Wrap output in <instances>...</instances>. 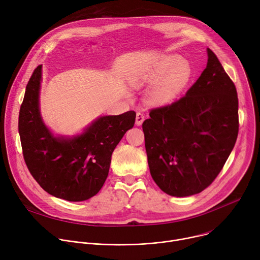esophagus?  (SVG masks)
<instances>
[{"label": "esophagus", "instance_id": "esophagus-1", "mask_svg": "<svg viewBox=\"0 0 260 260\" xmlns=\"http://www.w3.org/2000/svg\"><path fill=\"white\" fill-rule=\"evenodd\" d=\"M145 119V116L143 113L141 112H137V115H136V124L139 126V125H142L143 121Z\"/></svg>", "mask_w": 260, "mask_h": 260}]
</instances>
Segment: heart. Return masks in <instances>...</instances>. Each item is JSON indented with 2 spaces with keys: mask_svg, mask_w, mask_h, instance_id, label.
<instances>
[{
  "mask_svg": "<svg viewBox=\"0 0 260 260\" xmlns=\"http://www.w3.org/2000/svg\"><path fill=\"white\" fill-rule=\"evenodd\" d=\"M193 76L189 62L178 55H164L153 62L138 69L134 82L152 83L147 100L154 106H165L176 101L189 85Z\"/></svg>",
  "mask_w": 260,
  "mask_h": 260,
  "instance_id": "1",
  "label": "heart"
}]
</instances>
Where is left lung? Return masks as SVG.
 Instances as JSON below:
<instances>
[{"label":"left lung","instance_id":"left-lung-1","mask_svg":"<svg viewBox=\"0 0 260 260\" xmlns=\"http://www.w3.org/2000/svg\"><path fill=\"white\" fill-rule=\"evenodd\" d=\"M186 94L143 122L150 174L172 197L202 192L228 160L239 133L236 86L215 53Z\"/></svg>","mask_w":260,"mask_h":260}]
</instances>
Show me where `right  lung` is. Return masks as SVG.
Masks as SVG:
<instances>
[{"instance_id":"1","label":"right lung","mask_w":260,"mask_h":260,"mask_svg":"<svg viewBox=\"0 0 260 260\" xmlns=\"http://www.w3.org/2000/svg\"><path fill=\"white\" fill-rule=\"evenodd\" d=\"M42 66L30 76L20 106L18 132L25 165L49 194L69 202L95 196L108 177L111 156L134 126L135 111L102 116L81 135L55 137L44 124L39 109Z\"/></svg>"}]
</instances>
